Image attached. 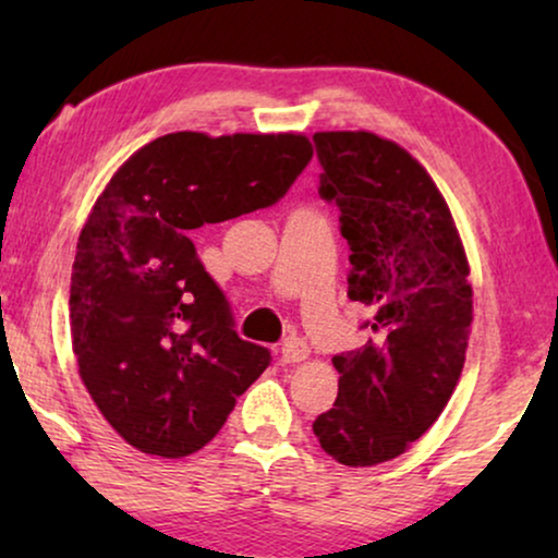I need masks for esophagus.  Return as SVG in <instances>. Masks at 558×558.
<instances>
[{"instance_id": "1", "label": "esophagus", "mask_w": 558, "mask_h": 558, "mask_svg": "<svg viewBox=\"0 0 558 558\" xmlns=\"http://www.w3.org/2000/svg\"><path fill=\"white\" fill-rule=\"evenodd\" d=\"M307 355H310L307 342L300 340V338H287L284 345H281V363H287V365L300 363Z\"/></svg>"}]
</instances>
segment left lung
<instances>
[{
	"instance_id": "8db88e82",
	"label": "left lung",
	"mask_w": 558,
	"mask_h": 558,
	"mask_svg": "<svg viewBox=\"0 0 558 558\" xmlns=\"http://www.w3.org/2000/svg\"><path fill=\"white\" fill-rule=\"evenodd\" d=\"M319 197L350 246L348 296L368 307L365 345L332 357L338 399L312 432L332 460L373 468L403 454L445 411L472 323L470 266L452 213L407 149L371 132L312 136Z\"/></svg>"
}]
</instances>
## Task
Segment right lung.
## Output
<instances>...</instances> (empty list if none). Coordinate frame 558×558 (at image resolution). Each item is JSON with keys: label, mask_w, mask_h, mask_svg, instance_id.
Returning <instances> with one entry per match:
<instances>
[{"label": "right lung", "mask_w": 558, "mask_h": 558, "mask_svg": "<svg viewBox=\"0 0 558 558\" xmlns=\"http://www.w3.org/2000/svg\"><path fill=\"white\" fill-rule=\"evenodd\" d=\"M310 159L302 134L174 132L98 195L73 262V353L98 411L140 452L203 449L269 368V350L235 332L190 231L279 203Z\"/></svg>", "instance_id": "right-lung-1"}]
</instances>
